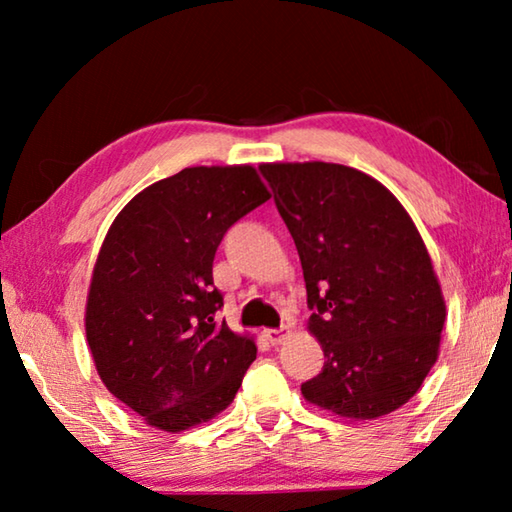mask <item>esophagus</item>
Returning <instances> with one entry per match:
<instances>
[{
  "label": "esophagus",
  "instance_id": "obj_1",
  "mask_svg": "<svg viewBox=\"0 0 512 512\" xmlns=\"http://www.w3.org/2000/svg\"><path fill=\"white\" fill-rule=\"evenodd\" d=\"M287 334H289V327H280V329H266V332H264L266 339L271 341L273 345L282 343L284 339H287Z\"/></svg>",
  "mask_w": 512,
  "mask_h": 512
}]
</instances>
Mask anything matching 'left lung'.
<instances>
[{
  "label": "left lung",
  "instance_id": "8db88e82",
  "mask_svg": "<svg viewBox=\"0 0 512 512\" xmlns=\"http://www.w3.org/2000/svg\"><path fill=\"white\" fill-rule=\"evenodd\" d=\"M296 241L309 332L325 366L305 400L372 420L418 393L438 359L445 300L402 203L363 171L332 162L259 167Z\"/></svg>",
  "mask_w": 512,
  "mask_h": 512
}]
</instances>
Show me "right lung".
Wrapping results in <instances>:
<instances>
[{
  "instance_id": "add662e5",
  "label": "right lung",
  "mask_w": 512,
  "mask_h": 512,
  "mask_svg": "<svg viewBox=\"0 0 512 512\" xmlns=\"http://www.w3.org/2000/svg\"><path fill=\"white\" fill-rule=\"evenodd\" d=\"M271 194L250 164L189 167L137 194L94 264L85 334L108 391L146 424L185 431L228 406L255 341L216 318L221 239Z\"/></svg>"
}]
</instances>
